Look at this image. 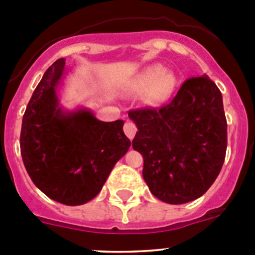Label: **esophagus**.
Returning a JSON list of instances; mask_svg holds the SVG:
<instances>
[{
    "label": "esophagus",
    "mask_w": 255,
    "mask_h": 255,
    "mask_svg": "<svg viewBox=\"0 0 255 255\" xmlns=\"http://www.w3.org/2000/svg\"><path fill=\"white\" fill-rule=\"evenodd\" d=\"M123 130H125L126 135H127L129 139H133L135 135V132H137V127H135L134 123L130 122V121H126L125 126H123Z\"/></svg>",
    "instance_id": "obj_1"
}]
</instances>
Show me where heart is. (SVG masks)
Wrapping results in <instances>:
<instances>
[{
  "instance_id": "b5f03b06",
  "label": "heart",
  "mask_w": 255,
  "mask_h": 255,
  "mask_svg": "<svg viewBox=\"0 0 255 255\" xmlns=\"http://www.w3.org/2000/svg\"><path fill=\"white\" fill-rule=\"evenodd\" d=\"M175 87V78L171 74L161 73L158 66H148L133 82V89L138 92H146L149 104L158 105L170 97Z\"/></svg>"
}]
</instances>
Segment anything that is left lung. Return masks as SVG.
Returning <instances> with one entry per match:
<instances>
[{
    "mask_svg": "<svg viewBox=\"0 0 255 255\" xmlns=\"http://www.w3.org/2000/svg\"><path fill=\"white\" fill-rule=\"evenodd\" d=\"M128 116L138 128L132 145L143 155V177L154 196L181 205L210 189L225 161L227 121L222 94L207 75L186 80L161 109Z\"/></svg>",
    "mask_w": 255,
    "mask_h": 255,
    "instance_id": "left-lung-1",
    "label": "left lung"
}]
</instances>
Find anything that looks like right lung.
I'll return each instance as SVG.
<instances>
[{
    "mask_svg": "<svg viewBox=\"0 0 255 255\" xmlns=\"http://www.w3.org/2000/svg\"><path fill=\"white\" fill-rule=\"evenodd\" d=\"M65 59H58L43 75L25 109L20 154L35 186L49 199L78 206L94 199L130 140L123 121L102 122L90 110L65 111L59 105V84Z\"/></svg>",
    "mask_w": 255,
    "mask_h": 255,
    "instance_id": "1",
    "label": "right lung"
}]
</instances>
